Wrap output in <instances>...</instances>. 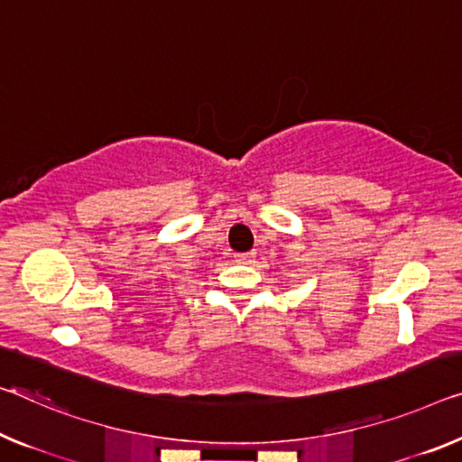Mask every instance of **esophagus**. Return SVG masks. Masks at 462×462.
Segmentation results:
<instances>
[{
	"label": "esophagus",
	"mask_w": 462,
	"mask_h": 462,
	"mask_svg": "<svg viewBox=\"0 0 462 462\" xmlns=\"http://www.w3.org/2000/svg\"><path fill=\"white\" fill-rule=\"evenodd\" d=\"M233 258H236V262H239V264H250V262H254L255 254L254 252H244V254H236Z\"/></svg>",
	"instance_id": "obj_1"
}]
</instances>
